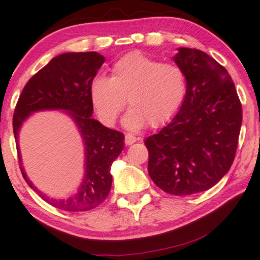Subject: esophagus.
I'll use <instances>...</instances> for the list:
<instances>
[{
    "instance_id": "obj_1",
    "label": "esophagus",
    "mask_w": 260,
    "mask_h": 260,
    "mask_svg": "<svg viewBox=\"0 0 260 260\" xmlns=\"http://www.w3.org/2000/svg\"><path fill=\"white\" fill-rule=\"evenodd\" d=\"M137 140H138V138H135L134 135L127 134L126 137H125V143H126L127 146H131V145H133L134 142H137Z\"/></svg>"
}]
</instances>
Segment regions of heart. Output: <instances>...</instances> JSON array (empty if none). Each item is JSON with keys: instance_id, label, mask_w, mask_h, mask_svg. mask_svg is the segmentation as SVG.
<instances>
[{"instance_id": "heart-1", "label": "heart", "mask_w": 260, "mask_h": 260, "mask_svg": "<svg viewBox=\"0 0 260 260\" xmlns=\"http://www.w3.org/2000/svg\"><path fill=\"white\" fill-rule=\"evenodd\" d=\"M187 77L179 65L161 63L141 52H132L115 61L111 77L98 76L90 92L93 106L104 123L111 126L127 104L126 127L153 128L172 120L187 96Z\"/></svg>"}]
</instances>
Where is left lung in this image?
<instances>
[{
    "instance_id": "8db88e82",
    "label": "left lung",
    "mask_w": 260,
    "mask_h": 260,
    "mask_svg": "<svg viewBox=\"0 0 260 260\" xmlns=\"http://www.w3.org/2000/svg\"><path fill=\"white\" fill-rule=\"evenodd\" d=\"M187 77L183 105L146 139L148 174L162 190L187 196L210 189L229 172L242 126V104L229 72L197 49L174 57Z\"/></svg>"
}]
</instances>
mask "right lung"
<instances>
[{"label":"right lung","instance_id":"1","mask_svg":"<svg viewBox=\"0 0 260 260\" xmlns=\"http://www.w3.org/2000/svg\"><path fill=\"white\" fill-rule=\"evenodd\" d=\"M105 58L96 52H68L52 58L25 84L13 117L18 150V131L32 113L42 109H64L75 120L87 152V174L80 191L68 200H53L30 183L19 165L26 183L52 207L65 211H88L106 200L111 190L112 162L123 149V134L92 119L90 86Z\"/></svg>","mask_w":260,"mask_h":260}]
</instances>
